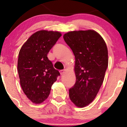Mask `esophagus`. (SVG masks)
<instances>
[{
	"mask_svg": "<svg viewBox=\"0 0 127 127\" xmlns=\"http://www.w3.org/2000/svg\"><path fill=\"white\" fill-rule=\"evenodd\" d=\"M60 75H64V73H65L64 70H62L60 71Z\"/></svg>",
	"mask_w": 127,
	"mask_h": 127,
	"instance_id": "esophagus-1",
	"label": "esophagus"
}]
</instances>
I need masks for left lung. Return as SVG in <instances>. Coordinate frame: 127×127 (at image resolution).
Here are the masks:
<instances>
[{"label": "left lung", "instance_id": "8db88e82", "mask_svg": "<svg viewBox=\"0 0 127 127\" xmlns=\"http://www.w3.org/2000/svg\"><path fill=\"white\" fill-rule=\"evenodd\" d=\"M65 43L75 57L76 82L69 97L78 107L88 105L95 98L108 66V51L104 39L94 30L69 32Z\"/></svg>", "mask_w": 127, "mask_h": 127}]
</instances>
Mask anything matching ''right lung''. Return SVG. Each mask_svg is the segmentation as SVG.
I'll use <instances>...</instances> for the list:
<instances>
[{
    "label": "right lung",
    "instance_id": "right-lung-1",
    "mask_svg": "<svg viewBox=\"0 0 127 127\" xmlns=\"http://www.w3.org/2000/svg\"><path fill=\"white\" fill-rule=\"evenodd\" d=\"M61 36L59 32L40 30L27 39L19 52L17 68L20 84L33 103H41L48 97L52 84L60 75L47 54Z\"/></svg>",
    "mask_w": 127,
    "mask_h": 127
}]
</instances>
